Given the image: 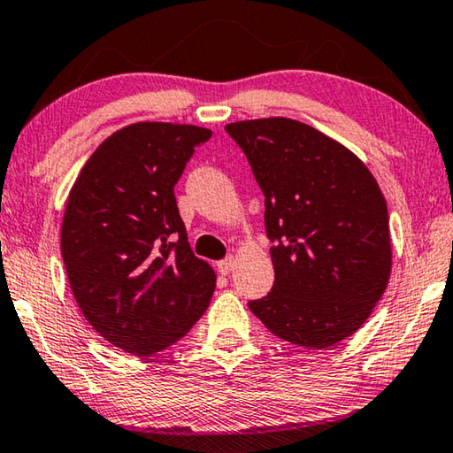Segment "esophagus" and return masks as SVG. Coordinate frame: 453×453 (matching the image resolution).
I'll use <instances>...</instances> for the list:
<instances>
[{
  "instance_id": "esophagus-1",
  "label": "esophagus",
  "mask_w": 453,
  "mask_h": 453,
  "mask_svg": "<svg viewBox=\"0 0 453 453\" xmlns=\"http://www.w3.org/2000/svg\"><path fill=\"white\" fill-rule=\"evenodd\" d=\"M218 270L221 272V274H224V276H227L229 274V272H232L234 270V257L232 256H227L226 257V260H221V262H218Z\"/></svg>"
}]
</instances>
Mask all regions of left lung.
<instances>
[{
    "label": "left lung",
    "mask_w": 453,
    "mask_h": 453,
    "mask_svg": "<svg viewBox=\"0 0 453 453\" xmlns=\"http://www.w3.org/2000/svg\"><path fill=\"white\" fill-rule=\"evenodd\" d=\"M264 193L274 286L248 306L298 347L328 349L361 328L391 276L389 215L355 153L298 120L226 125Z\"/></svg>",
    "instance_id": "8db88e82"
}]
</instances>
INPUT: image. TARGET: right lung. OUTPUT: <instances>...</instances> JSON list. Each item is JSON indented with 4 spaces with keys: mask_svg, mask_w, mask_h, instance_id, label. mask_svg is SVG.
<instances>
[{
    "mask_svg": "<svg viewBox=\"0 0 453 453\" xmlns=\"http://www.w3.org/2000/svg\"><path fill=\"white\" fill-rule=\"evenodd\" d=\"M210 128L134 123L112 133L72 185L62 257L84 319L125 353L149 357L183 339L215 290L191 252L173 188Z\"/></svg>",
    "mask_w": 453,
    "mask_h": 453,
    "instance_id": "obj_1",
    "label": "right lung"
}]
</instances>
